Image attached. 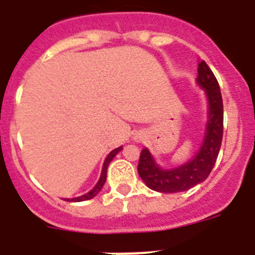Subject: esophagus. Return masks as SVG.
I'll return each mask as SVG.
<instances>
[{"instance_id": "34e87169", "label": "esophagus", "mask_w": 255, "mask_h": 255, "mask_svg": "<svg viewBox=\"0 0 255 255\" xmlns=\"http://www.w3.org/2000/svg\"><path fill=\"white\" fill-rule=\"evenodd\" d=\"M142 137H144V134H142V133H137V134H136V136H134V140H136V141H141V140H142Z\"/></svg>"}]
</instances>
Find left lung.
<instances>
[{
	"mask_svg": "<svg viewBox=\"0 0 255 255\" xmlns=\"http://www.w3.org/2000/svg\"><path fill=\"white\" fill-rule=\"evenodd\" d=\"M200 61V59H198ZM197 83L209 98V121L204 144L196 157L172 170H162L154 162L147 149H142L137 171L147 187L160 193H176L204 181L213 170L223 138V100L219 83L205 61L198 62Z\"/></svg>",
	"mask_w": 255,
	"mask_h": 255,
	"instance_id": "8db88e82",
	"label": "left lung"
}]
</instances>
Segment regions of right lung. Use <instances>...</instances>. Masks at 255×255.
I'll return each instance as SVG.
<instances>
[{
    "label": "right lung",
    "instance_id": "1",
    "mask_svg": "<svg viewBox=\"0 0 255 255\" xmlns=\"http://www.w3.org/2000/svg\"><path fill=\"white\" fill-rule=\"evenodd\" d=\"M122 150V146L117 147V149H114V150L111 151L110 154H109L108 157H106V159H105L104 162V167H102V172H101V177H100V180H98V183L96 184V187L93 188V189L91 190V192H88L87 194H84V196L81 197H76V198H68L67 201H72V202H80V201H87V200H91V198H93V197L96 196V194L100 192V190L102 189V187H104L105 181H106V174H108V166L109 163H110L111 160H113V158L117 155L119 151Z\"/></svg>",
    "mask_w": 255,
    "mask_h": 255
}]
</instances>
